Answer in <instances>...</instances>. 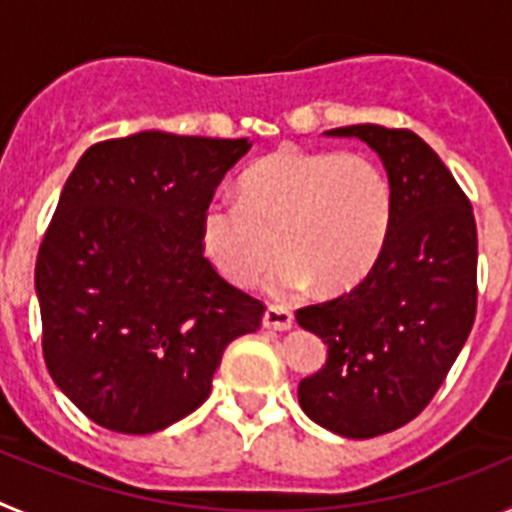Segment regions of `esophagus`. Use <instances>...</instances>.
Instances as JSON below:
<instances>
[{
	"label": "esophagus",
	"instance_id": "34e87169",
	"mask_svg": "<svg viewBox=\"0 0 512 512\" xmlns=\"http://www.w3.org/2000/svg\"><path fill=\"white\" fill-rule=\"evenodd\" d=\"M264 328L269 330H289L292 325H295V315L287 310V307H279V305H271L266 307L264 312Z\"/></svg>",
	"mask_w": 512,
	"mask_h": 512
}]
</instances>
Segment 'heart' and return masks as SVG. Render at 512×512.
Returning <instances> with one entry per match:
<instances>
[{
	"label": "heart",
	"instance_id": "b5f03b06",
	"mask_svg": "<svg viewBox=\"0 0 512 512\" xmlns=\"http://www.w3.org/2000/svg\"><path fill=\"white\" fill-rule=\"evenodd\" d=\"M241 202H210L202 248L225 279L251 287L282 251L266 279L271 295H295L318 282L323 292L356 287L390 241L395 192L366 153L282 146L243 171Z\"/></svg>",
	"mask_w": 512,
	"mask_h": 512
}]
</instances>
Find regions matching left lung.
Returning a JSON list of instances; mask_svg holds the SVG:
<instances>
[{
  "label": "left lung",
  "instance_id": "8db88e82",
  "mask_svg": "<svg viewBox=\"0 0 512 512\" xmlns=\"http://www.w3.org/2000/svg\"><path fill=\"white\" fill-rule=\"evenodd\" d=\"M325 135L374 148L395 192L390 241L364 282L297 310L328 343L300 382L302 410L346 438H374L418 418L477 315V223L467 194L423 138L405 128L348 125Z\"/></svg>",
  "mask_w": 512,
  "mask_h": 512
}]
</instances>
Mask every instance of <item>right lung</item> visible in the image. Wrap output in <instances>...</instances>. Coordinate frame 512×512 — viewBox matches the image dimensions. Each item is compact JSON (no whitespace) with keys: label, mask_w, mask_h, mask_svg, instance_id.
<instances>
[{"label":"right lung","mask_w":512,"mask_h":512,"mask_svg":"<svg viewBox=\"0 0 512 512\" xmlns=\"http://www.w3.org/2000/svg\"><path fill=\"white\" fill-rule=\"evenodd\" d=\"M246 138L143 130L94 143L66 179L35 261L43 356L97 425L156 433L210 397L223 351L264 302L205 259L200 223Z\"/></svg>","instance_id":"right-lung-1"}]
</instances>
